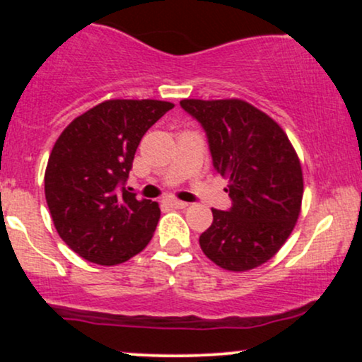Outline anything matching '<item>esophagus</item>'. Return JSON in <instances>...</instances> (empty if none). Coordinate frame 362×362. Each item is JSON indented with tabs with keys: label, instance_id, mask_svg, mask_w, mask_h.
<instances>
[{
	"label": "esophagus",
	"instance_id": "esophagus-1",
	"mask_svg": "<svg viewBox=\"0 0 362 362\" xmlns=\"http://www.w3.org/2000/svg\"><path fill=\"white\" fill-rule=\"evenodd\" d=\"M165 206L175 207V209H185V207H187V202L178 201V199H167V201H165Z\"/></svg>",
	"mask_w": 362,
	"mask_h": 362
}]
</instances>
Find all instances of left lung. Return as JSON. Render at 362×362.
Segmentation results:
<instances>
[{
  "mask_svg": "<svg viewBox=\"0 0 362 362\" xmlns=\"http://www.w3.org/2000/svg\"><path fill=\"white\" fill-rule=\"evenodd\" d=\"M204 127L213 165L228 178L231 207L213 209L199 245L221 269L245 272L271 260L301 213L303 170L282 127L240 98L180 102Z\"/></svg>",
  "mask_w": 362,
  "mask_h": 362,
  "instance_id": "1",
  "label": "left lung"
}]
</instances>
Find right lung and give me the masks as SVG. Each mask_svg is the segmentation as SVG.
<instances>
[{
  "label": "right lung",
  "mask_w": 362,
  "mask_h": 362,
  "mask_svg": "<svg viewBox=\"0 0 362 362\" xmlns=\"http://www.w3.org/2000/svg\"><path fill=\"white\" fill-rule=\"evenodd\" d=\"M173 103L105 100L69 124L45 168V201L54 226L73 252L100 265L138 255L153 238L158 202L124 187L146 131Z\"/></svg>",
  "instance_id": "obj_1"
}]
</instances>
